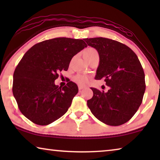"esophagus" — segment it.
<instances>
[{"label":"esophagus","instance_id":"obj_1","mask_svg":"<svg viewBox=\"0 0 160 160\" xmlns=\"http://www.w3.org/2000/svg\"><path fill=\"white\" fill-rule=\"evenodd\" d=\"M85 88V86H82V85H78V89H79L80 90H82V89H84Z\"/></svg>","mask_w":160,"mask_h":160}]
</instances>
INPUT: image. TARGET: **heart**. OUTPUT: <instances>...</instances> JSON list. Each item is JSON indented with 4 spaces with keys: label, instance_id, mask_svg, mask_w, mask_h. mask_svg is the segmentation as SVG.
Masks as SVG:
<instances>
[{
    "label": "heart",
    "instance_id": "obj_1",
    "mask_svg": "<svg viewBox=\"0 0 160 160\" xmlns=\"http://www.w3.org/2000/svg\"><path fill=\"white\" fill-rule=\"evenodd\" d=\"M96 54H97V51L92 47L86 48L82 52V56L85 60H88L92 56L96 55ZM74 81L80 85H85L86 83L88 82L89 78L85 75L78 74L74 77Z\"/></svg>",
    "mask_w": 160,
    "mask_h": 160
}]
</instances>
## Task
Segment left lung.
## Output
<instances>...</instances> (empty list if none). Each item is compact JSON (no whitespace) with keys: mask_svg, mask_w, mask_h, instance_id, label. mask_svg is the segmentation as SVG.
<instances>
[{"mask_svg":"<svg viewBox=\"0 0 160 160\" xmlns=\"http://www.w3.org/2000/svg\"><path fill=\"white\" fill-rule=\"evenodd\" d=\"M84 40L99 53L95 79H104L110 88L107 92L92 88L93 97L88 100V106L107 125H122L134 116L142 102L145 81L141 63L134 51L122 43L104 37Z\"/></svg>","mask_w":160,"mask_h":160,"instance_id":"1","label":"left lung"}]
</instances>
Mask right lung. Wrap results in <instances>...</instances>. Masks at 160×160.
Instances as JSON below:
<instances>
[{
	"mask_svg": "<svg viewBox=\"0 0 160 160\" xmlns=\"http://www.w3.org/2000/svg\"><path fill=\"white\" fill-rule=\"evenodd\" d=\"M88 47L82 39L58 37L37 43L27 51L13 74L12 93L21 113L37 125L46 126L67 112L78 85L54 83L68 68L75 55Z\"/></svg>",
	"mask_w": 160,
	"mask_h": 160,
	"instance_id": "obj_1",
	"label": "right lung"
}]
</instances>
